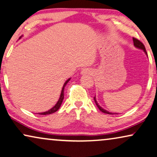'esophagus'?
Wrapping results in <instances>:
<instances>
[{
    "label": "esophagus",
    "instance_id": "esophagus-1",
    "mask_svg": "<svg viewBox=\"0 0 157 157\" xmlns=\"http://www.w3.org/2000/svg\"><path fill=\"white\" fill-rule=\"evenodd\" d=\"M92 73V71L89 68H84L81 70V74L82 75H90Z\"/></svg>",
    "mask_w": 157,
    "mask_h": 157
}]
</instances>
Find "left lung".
I'll return each mask as SVG.
<instances>
[{
	"label": "left lung",
	"mask_w": 157,
	"mask_h": 157,
	"mask_svg": "<svg viewBox=\"0 0 157 157\" xmlns=\"http://www.w3.org/2000/svg\"><path fill=\"white\" fill-rule=\"evenodd\" d=\"M133 42H134V45L135 46L136 48H140V49H142V50H144V52H145L146 55H147V51H146L145 47H144V44H143V43H142V42H141L140 40H139L138 39L135 38V37H133ZM94 101H95V103H96V105L98 106V107L99 108V109H100L101 112H102L103 113H105V114H117V113H112V112H109L107 111V110L104 109L103 108H101V107H100V106L98 105V101H97V100H96V98H95V97H94Z\"/></svg>",
	"instance_id": "8db88e82"
}]
</instances>
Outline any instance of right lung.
Wrapping results in <instances>:
<instances>
[{
    "label": "right lung",
    "mask_w": 157,
    "mask_h": 157,
    "mask_svg": "<svg viewBox=\"0 0 157 157\" xmlns=\"http://www.w3.org/2000/svg\"><path fill=\"white\" fill-rule=\"evenodd\" d=\"M70 78L68 79L65 82V84H64V85H63V89H62V92H61L60 96H59V98L58 101H57V102L56 105H55L54 107L52 108V109H50V110H48V111L45 112H41V113H39V114H43V115H46V114H50L54 113V112H57V110L59 109V108L60 107L61 104H62V102H63V99H64V89H65V87L66 86V85H67V83L70 81Z\"/></svg>",
    "instance_id": "right-lung-1"
}]
</instances>
